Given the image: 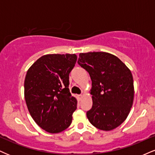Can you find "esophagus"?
<instances>
[{
	"mask_svg": "<svg viewBox=\"0 0 155 155\" xmlns=\"http://www.w3.org/2000/svg\"><path fill=\"white\" fill-rule=\"evenodd\" d=\"M77 97H78V99H79V100H81V98H82L83 95H82V94H79V95H78Z\"/></svg>",
	"mask_w": 155,
	"mask_h": 155,
	"instance_id": "34e87169",
	"label": "esophagus"
}]
</instances>
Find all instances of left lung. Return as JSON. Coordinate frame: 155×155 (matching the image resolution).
<instances>
[{"instance_id": "8db88e82", "label": "left lung", "mask_w": 155, "mask_h": 155, "mask_svg": "<svg viewBox=\"0 0 155 155\" xmlns=\"http://www.w3.org/2000/svg\"><path fill=\"white\" fill-rule=\"evenodd\" d=\"M78 64L92 80V107L89 122L103 131L114 129L126 120L134 100L131 72L118 58L105 52L80 53Z\"/></svg>"}]
</instances>
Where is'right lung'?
<instances>
[{
	"mask_svg": "<svg viewBox=\"0 0 155 155\" xmlns=\"http://www.w3.org/2000/svg\"><path fill=\"white\" fill-rule=\"evenodd\" d=\"M76 59L75 54L45 55L27 72L24 97L27 108L36 124L49 133L64 131L72 122L77 101L68 86Z\"/></svg>",
	"mask_w": 155,
	"mask_h": 155,
	"instance_id": "obj_1",
	"label": "right lung"
}]
</instances>
